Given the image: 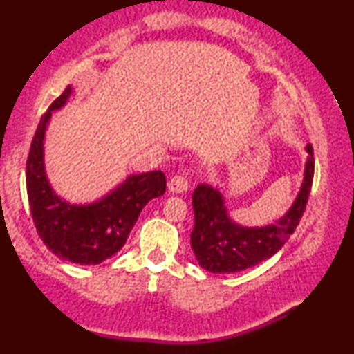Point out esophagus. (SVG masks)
Masks as SVG:
<instances>
[{"label": "esophagus", "instance_id": "obj_1", "mask_svg": "<svg viewBox=\"0 0 354 354\" xmlns=\"http://www.w3.org/2000/svg\"><path fill=\"white\" fill-rule=\"evenodd\" d=\"M169 192L172 193H185L188 188H190V180L185 174H177V176L171 177L169 180Z\"/></svg>", "mask_w": 354, "mask_h": 354}]
</instances>
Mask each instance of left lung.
Returning a JSON list of instances; mask_svg holds the SVG:
<instances>
[{
  "mask_svg": "<svg viewBox=\"0 0 354 354\" xmlns=\"http://www.w3.org/2000/svg\"><path fill=\"white\" fill-rule=\"evenodd\" d=\"M308 161L304 182L293 206L272 225L248 229L236 225L227 216L224 198L217 188L198 185L192 203L195 211V227L192 232V250L203 269L214 274L240 272L261 261L269 259L285 245L299 224L306 209L314 177V153L308 145Z\"/></svg>",
  "mask_w": 354,
  "mask_h": 354,
  "instance_id": "left-lung-1",
  "label": "left lung"
}]
</instances>
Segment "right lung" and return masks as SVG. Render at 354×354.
Segmentation results:
<instances>
[{"label":"right lung","instance_id":"right-lung-1","mask_svg":"<svg viewBox=\"0 0 354 354\" xmlns=\"http://www.w3.org/2000/svg\"><path fill=\"white\" fill-rule=\"evenodd\" d=\"M71 86L53 101L41 115L27 158V196L38 235L57 258L95 266L106 261L125 245L140 212L153 198L166 192L161 171L130 176L122 185L91 205L74 206L51 190L43 164V140L51 111L64 106Z\"/></svg>","mask_w":354,"mask_h":354}]
</instances>
